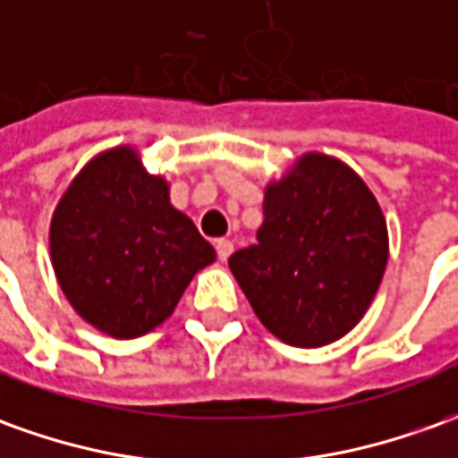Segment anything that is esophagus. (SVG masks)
Listing matches in <instances>:
<instances>
[{
    "mask_svg": "<svg viewBox=\"0 0 458 458\" xmlns=\"http://www.w3.org/2000/svg\"><path fill=\"white\" fill-rule=\"evenodd\" d=\"M214 247H216V257H219L222 261L229 259V257H232V251H234V244H232L229 239H216V244H214Z\"/></svg>",
    "mask_w": 458,
    "mask_h": 458,
    "instance_id": "esophagus-1",
    "label": "esophagus"
}]
</instances>
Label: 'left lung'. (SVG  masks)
Returning <instances> with one entry per match:
<instances>
[{"label":"left lung","instance_id":"obj_1","mask_svg":"<svg viewBox=\"0 0 458 458\" xmlns=\"http://www.w3.org/2000/svg\"><path fill=\"white\" fill-rule=\"evenodd\" d=\"M389 261L386 219L352 166L309 151L264 191L257 244L229 257L254 314L284 344L317 349L354 329Z\"/></svg>","mask_w":458,"mask_h":458}]
</instances>
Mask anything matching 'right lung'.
I'll return each instance as SVG.
<instances>
[{"instance_id": "add662e5", "label": "right lung", "mask_w": 458, "mask_h": 458, "mask_svg": "<svg viewBox=\"0 0 458 458\" xmlns=\"http://www.w3.org/2000/svg\"><path fill=\"white\" fill-rule=\"evenodd\" d=\"M56 282L81 319L114 339H137L172 317L194 274L216 259L164 176L139 151L97 154L56 204L49 226Z\"/></svg>"}]
</instances>
